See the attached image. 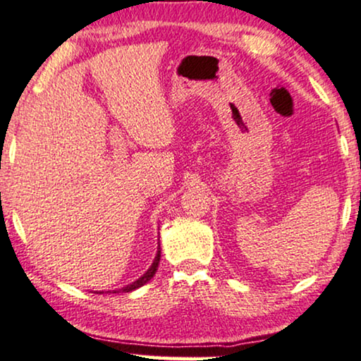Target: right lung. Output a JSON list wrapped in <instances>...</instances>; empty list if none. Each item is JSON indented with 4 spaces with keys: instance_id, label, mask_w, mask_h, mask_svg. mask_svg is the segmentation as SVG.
<instances>
[{
    "instance_id": "right-lung-1",
    "label": "right lung",
    "mask_w": 361,
    "mask_h": 361,
    "mask_svg": "<svg viewBox=\"0 0 361 361\" xmlns=\"http://www.w3.org/2000/svg\"><path fill=\"white\" fill-rule=\"evenodd\" d=\"M157 249H159V251H157V255H155V259H154V262H152V266H150V268L145 271V274L140 276V278L137 279V281H133L132 284H127V286H123L122 289H115L114 293H120V291H122V293H130V291H133V289L144 286L145 283H149L150 279L154 278L155 271H157V268H159V261H160V244H159ZM95 293H99V291H95ZM100 293H104V291H100Z\"/></svg>"
}]
</instances>
